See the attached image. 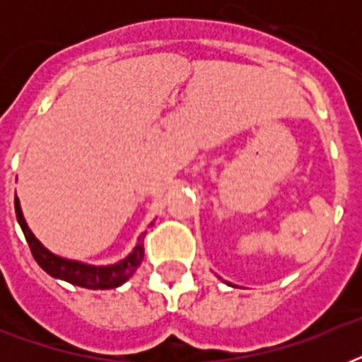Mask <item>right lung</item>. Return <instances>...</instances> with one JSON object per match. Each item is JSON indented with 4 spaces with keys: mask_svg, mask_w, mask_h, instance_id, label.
<instances>
[{
    "mask_svg": "<svg viewBox=\"0 0 362 362\" xmlns=\"http://www.w3.org/2000/svg\"><path fill=\"white\" fill-rule=\"evenodd\" d=\"M14 210H16V220H18L20 227L24 231V237L28 244H30L33 257L39 263V267L47 274L52 276V278L65 280L73 284V286L86 287V289H115V287H120L122 284L129 280L133 272L141 267L142 257H144V244H142V240H144L146 233H142L129 255L118 261V263L90 264L56 255L48 247L42 246L41 240H37L35 235L31 233V229L25 223V218L22 214L20 201L16 195H14Z\"/></svg>",
    "mask_w": 362,
    "mask_h": 362,
    "instance_id": "add662e5",
    "label": "right lung"
}]
</instances>
